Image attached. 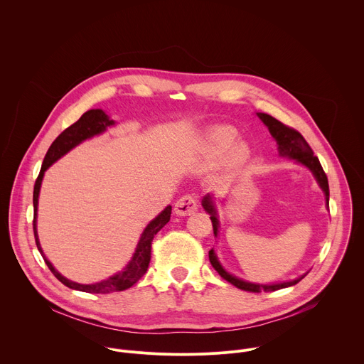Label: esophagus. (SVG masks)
Wrapping results in <instances>:
<instances>
[{"instance_id": "34e87169", "label": "esophagus", "mask_w": 364, "mask_h": 364, "mask_svg": "<svg viewBox=\"0 0 364 364\" xmlns=\"http://www.w3.org/2000/svg\"><path fill=\"white\" fill-rule=\"evenodd\" d=\"M197 209H198L197 200L188 194L178 198L174 205V212L177 216H191L197 212Z\"/></svg>"}]
</instances>
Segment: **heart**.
I'll use <instances>...</instances> for the list:
<instances>
[{
	"label": "heart",
	"mask_w": 364,
	"mask_h": 364,
	"mask_svg": "<svg viewBox=\"0 0 364 364\" xmlns=\"http://www.w3.org/2000/svg\"><path fill=\"white\" fill-rule=\"evenodd\" d=\"M237 136V131L229 125H216L205 132L201 139L200 151L205 159H216L230 146ZM249 148L243 141H237L230 148V159L233 161H242L247 157Z\"/></svg>",
	"instance_id": "b5f03b06"
}]
</instances>
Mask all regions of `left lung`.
Returning a JSON list of instances; mask_svg holds the SVG:
<instances>
[{
  "label": "left lung",
  "instance_id": "obj_1",
  "mask_svg": "<svg viewBox=\"0 0 364 364\" xmlns=\"http://www.w3.org/2000/svg\"><path fill=\"white\" fill-rule=\"evenodd\" d=\"M256 115L259 117V119H261L268 127L271 135L277 141L278 152H279L281 157H285V159H289V160H295L298 164L306 167L311 173H313V176H314L316 181L318 183L320 188L324 191L326 203H327V207H328L330 190H328L327 176H326V173H324V170H323V167L320 164V160L316 157L313 149H311V146L304 139V136L298 131L284 125L282 122H279L278 119H275L274 117H271L268 114L257 112ZM201 205H203V209L210 215V220H212V225H213V232H215V236L218 237L219 229H220V223H219V215H218V210H216V204L213 201V194L204 196L203 200H201ZM209 259H210L212 267L219 272V275L223 279H226L228 282H230L236 288L243 289V291H249V292H262V291L272 292V291H277V289L288 288V287H292V285L298 284L308 274L306 272V274L298 277L296 279L285 281V282H278V284H255V282L243 281L242 278H237V277L232 275L230 272H228L222 267V264L219 262V257H218L215 249H212L209 252Z\"/></svg>",
  "mask_w": 364,
  "mask_h": 364
}]
</instances>
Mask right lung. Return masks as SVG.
Here are the masks:
<instances>
[{"instance_id": "right-lung-1", "label": "right lung", "mask_w": 364, "mask_h": 364, "mask_svg": "<svg viewBox=\"0 0 364 364\" xmlns=\"http://www.w3.org/2000/svg\"><path fill=\"white\" fill-rule=\"evenodd\" d=\"M115 125V121L111 119L105 112L102 109H90L87 112H85L79 121H76L73 125H70L69 128H66L55 141L53 144L50 145L46 157L43 160V166L40 170V174L36 180L34 184V191H33V205H34V220H33V230H34V237H36V245L38 252L41 253L46 265L48 267V269L53 272V275L66 287L76 289V291H82V292H89V294H109V292H118V291H124L131 288L135 282H138L141 279V277L146 272L148 265H149V259H151V242L154 239V236L157 235L168 222H170V216H171V205H167L166 209L155 218L152 219L146 228L144 229L139 242L135 247V252L131 257V261L128 262V265L118 274L109 277L108 279H103L100 282L96 284H77L73 282L68 278H65L48 259L46 257L41 246H40V240H38V235H37V210H38V194H40V188H41V181L44 177L46 170L55 164L59 159H62L63 155H66L70 149H73L75 146H77L79 144H82L83 141L93 138L96 135H100L108 129V127Z\"/></svg>"}]
</instances>
